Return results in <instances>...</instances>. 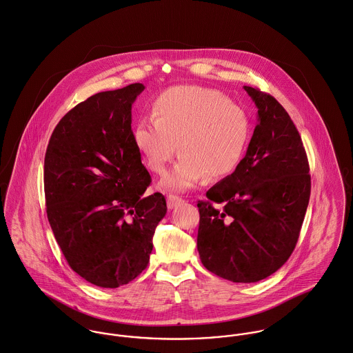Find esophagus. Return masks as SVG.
<instances>
[{"label": "esophagus", "mask_w": 353, "mask_h": 353, "mask_svg": "<svg viewBox=\"0 0 353 353\" xmlns=\"http://www.w3.org/2000/svg\"><path fill=\"white\" fill-rule=\"evenodd\" d=\"M166 202H168V208H169V209H173V208H176L177 205H180V203L183 202V199H181L180 196H176V195H168Z\"/></svg>", "instance_id": "34e87169"}]
</instances>
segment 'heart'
Listing matches in <instances>:
<instances>
[{
	"label": "heart",
	"mask_w": 353,
	"mask_h": 353,
	"mask_svg": "<svg viewBox=\"0 0 353 353\" xmlns=\"http://www.w3.org/2000/svg\"><path fill=\"white\" fill-rule=\"evenodd\" d=\"M152 119L134 127V143L147 168L163 174L174 154H181L162 180L168 190L184 191L206 176L218 180L240 163L251 137L247 112L218 90L202 85L170 87L152 101Z\"/></svg>",
	"instance_id": "1"
}]
</instances>
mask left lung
<instances>
[{
	"instance_id": "8db88e82",
	"label": "left lung",
	"mask_w": 353,
	"mask_h": 353,
	"mask_svg": "<svg viewBox=\"0 0 353 353\" xmlns=\"http://www.w3.org/2000/svg\"><path fill=\"white\" fill-rule=\"evenodd\" d=\"M244 90L258 108V125L234 172L198 202V251L215 276L247 283L276 273L293 252L311 176L300 134L281 103L259 88Z\"/></svg>"
}]
</instances>
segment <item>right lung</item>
<instances>
[{"mask_svg": "<svg viewBox=\"0 0 353 353\" xmlns=\"http://www.w3.org/2000/svg\"><path fill=\"white\" fill-rule=\"evenodd\" d=\"M141 83L98 92L71 109L45 154L48 219L72 270L101 288L135 280L166 214L134 143L132 103Z\"/></svg>", "mask_w": 353, "mask_h": 353, "instance_id": "obj_1", "label": "right lung"}]
</instances>
